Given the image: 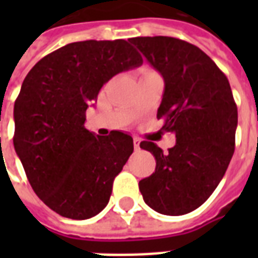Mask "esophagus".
<instances>
[{
  "label": "esophagus",
  "instance_id": "esophagus-1",
  "mask_svg": "<svg viewBox=\"0 0 258 258\" xmlns=\"http://www.w3.org/2000/svg\"><path fill=\"white\" fill-rule=\"evenodd\" d=\"M134 147H135V150L141 149V139L139 138H134Z\"/></svg>",
  "mask_w": 258,
  "mask_h": 258
}]
</instances>
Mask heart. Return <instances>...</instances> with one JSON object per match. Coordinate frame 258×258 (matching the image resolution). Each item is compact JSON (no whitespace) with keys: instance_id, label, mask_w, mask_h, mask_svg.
I'll list each match as a JSON object with an SVG mask.
<instances>
[{"instance_id":"obj_1","label":"heart","mask_w":258,"mask_h":258,"mask_svg":"<svg viewBox=\"0 0 258 258\" xmlns=\"http://www.w3.org/2000/svg\"><path fill=\"white\" fill-rule=\"evenodd\" d=\"M145 72H150V71H145Z\"/></svg>"}]
</instances>
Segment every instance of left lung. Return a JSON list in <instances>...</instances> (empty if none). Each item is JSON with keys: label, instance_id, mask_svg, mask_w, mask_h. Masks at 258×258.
<instances>
[{"label": "left lung", "instance_id": "1", "mask_svg": "<svg viewBox=\"0 0 258 258\" xmlns=\"http://www.w3.org/2000/svg\"><path fill=\"white\" fill-rule=\"evenodd\" d=\"M130 42L165 80L157 117H165L162 128L176 138L169 153L142 142L157 167L139 182V190L155 212L182 216L200 208L225 175L234 153L236 101L228 78L198 46L166 36Z\"/></svg>", "mask_w": 258, "mask_h": 258}]
</instances>
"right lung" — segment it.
Instances as JSON below:
<instances>
[{
    "mask_svg": "<svg viewBox=\"0 0 258 258\" xmlns=\"http://www.w3.org/2000/svg\"><path fill=\"white\" fill-rule=\"evenodd\" d=\"M142 62L125 40H88L46 54L26 75L14 103V150L34 192L60 216L87 220L108 204L134 142L88 131L86 111L109 79Z\"/></svg>",
    "mask_w": 258,
    "mask_h": 258,
    "instance_id": "right-lung-1",
    "label": "right lung"
}]
</instances>
